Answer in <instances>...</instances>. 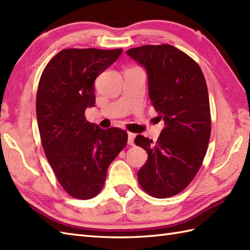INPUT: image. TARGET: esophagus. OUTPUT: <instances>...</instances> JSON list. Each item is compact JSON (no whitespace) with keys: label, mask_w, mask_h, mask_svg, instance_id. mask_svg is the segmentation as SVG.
<instances>
[{"label":"esophagus","mask_w":250,"mask_h":250,"mask_svg":"<svg viewBox=\"0 0 250 250\" xmlns=\"http://www.w3.org/2000/svg\"><path fill=\"white\" fill-rule=\"evenodd\" d=\"M134 138H135V134H133V133H127V144H129L130 146H133V145H134Z\"/></svg>","instance_id":"1"}]
</instances>
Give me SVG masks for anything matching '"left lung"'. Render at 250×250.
Segmentation results:
<instances>
[{
    "mask_svg": "<svg viewBox=\"0 0 250 250\" xmlns=\"http://www.w3.org/2000/svg\"><path fill=\"white\" fill-rule=\"evenodd\" d=\"M148 75L149 98L165 127L158 141L137 135L148 160L138 170L143 189L155 198L182 191L198 172L211 135L208 87L200 67L170 44L126 51Z\"/></svg>",
    "mask_w": 250,
    "mask_h": 250,
    "instance_id": "obj_1",
    "label": "left lung"
}]
</instances>
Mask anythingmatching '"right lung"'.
<instances>
[{
    "label": "right lung",
    "instance_id": "add662e5",
    "mask_svg": "<svg viewBox=\"0 0 250 250\" xmlns=\"http://www.w3.org/2000/svg\"><path fill=\"white\" fill-rule=\"evenodd\" d=\"M123 49H65L45 66L39 81L36 114L42 147L69 195L89 199L105 182L107 168L127 142L119 127L103 130L85 118L95 106V80Z\"/></svg>",
    "mask_w": 250,
    "mask_h": 250
}]
</instances>
